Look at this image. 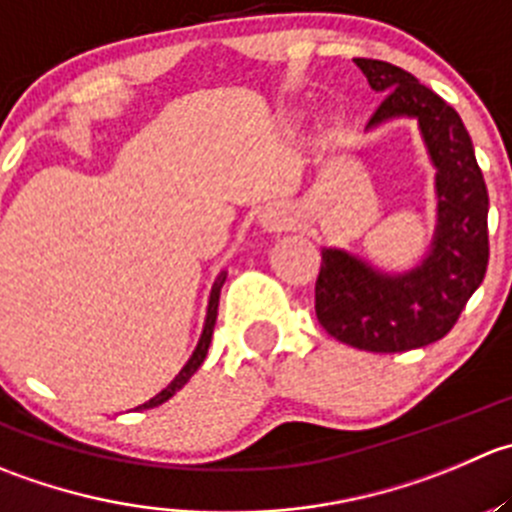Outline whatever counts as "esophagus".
Segmentation results:
<instances>
[{"instance_id":"esophagus-1","label":"esophagus","mask_w":512,"mask_h":512,"mask_svg":"<svg viewBox=\"0 0 512 512\" xmlns=\"http://www.w3.org/2000/svg\"><path fill=\"white\" fill-rule=\"evenodd\" d=\"M257 222H260V227L265 232H280V230H285L287 225H290V215H287L285 207L270 205V207H265V210L260 212Z\"/></svg>"}]
</instances>
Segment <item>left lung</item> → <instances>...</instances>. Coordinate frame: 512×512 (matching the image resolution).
<instances>
[{
    "label": "left lung",
    "instance_id": "obj_1",
    "mask_svg": "<svg viewBox=\"0 0 512 512\" xmlns=\"http://www.w3.org/2000/svg\"><path fill=\"white\" fill-rule=\"evenodd\" d=\"M375 92L385 94L367 130L395 117L418 119L435 165L438 225L413 270L388 275L337 247L322 250L315 312L335 340L367 352L425 347L453 330L488 270V187L460 114L405 69L355 59Z\"/></svg>",
    "mask_w": 512,
    "mask_h": 512
}]
</instances>
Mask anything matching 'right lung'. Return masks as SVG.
I'll return each mask as SVG.
<instances>
[{
    "label": "right lung",
    "mask_w": 512,
    "mask_h": 512,
    "mask_svg": "<svg viewBox=\"0 0 512 512\" xmlns=\"http://www.w3.org/2000/svg\"><path fill=\"white\" fill-rule=\"evenodd\" d=\"M225 277H227V272H220V275H217V280H215V285H212L210 305H207L205 327H202L200 342H197V347H195V352H192V357L185 362V367H182V370L177 372L175 380H172L170 385H167V388L162 390V393H157L155 398L147 400V403L140 405V408H137V410H150V408H157V405L167 403V400H170L172 395L177 393V390L185 388L187 380H190V377L197 372V367H200L202 362H205L207 347H210V342H212V330H215V322H217V307H220V290H222V285H225Z\"/></svg>",
    "instance_id": "add662e5"
}]
</instances>
